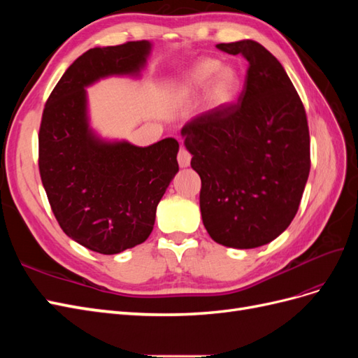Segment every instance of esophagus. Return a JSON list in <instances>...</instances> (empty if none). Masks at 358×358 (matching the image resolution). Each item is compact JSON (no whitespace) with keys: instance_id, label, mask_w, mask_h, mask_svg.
<instances>
[{"instance_id":"obj_1","label":"esophagus","mask_w":358,"mask_h":358,"mask_svg":"<svg viewBox=\"0 0 358 358\" xmlns=\"http://www.w3.org/2000/svg\"><path fill=\"white\" fill-rule=\"evenodd\" d=\"M178 161H179L180 167H188L191 162V154L183 146H180L179 152H178Z\"/></svg>"}]
</instances>
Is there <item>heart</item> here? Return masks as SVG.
Segmentation results:
<instances>
[{"label": "heart", "instance_id": "b5f03b06", "mask_svg": "<svg viewBox=\"0 0 358 358\" xmlns=\"http://www.w3.org/2000/svg\"><path fill=\"white\" fill-rule=\"evenodd\" d=\"M208 82L206 99L212 106H222L231 99L236 91L237 74L231 67H220V62L216 59H203L187 74L183 91L196 92Z\"/></svg>", "mask_w": 358, "mask_h": 358}]
</instances>
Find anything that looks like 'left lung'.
<instances>
[{
	"label": "left lung",
	"instance_id": "1",
	"mask_svg": "<svg viewBox=\"0 0 358 358\" xmlns=\"http://www.w3.org/2000/svg\"><path fill=\"white\" fill-rule=\"evenodd\" d=\"M218 48L248 61L234 104L182 128L201 179L203 224L216 243L249 249L272 242L294 220L310 170L305 106L280 62L259 43Z\"/></svg>",
	"mask_w": 358,
	"mask_h": 358
}]
</instances>
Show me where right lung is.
Returning a JSON list of instances; mask_svg holds the SVG:
<instances>
[{
  "label": "right lung",
  "mask_w": 358,
  "mask_h": 358,
  "mask_svg": "<svg viewBox=\"0 0 358 358\" xmlns=\"http://www.w3.org/2000/svg\"><path fill=\"white\" fill-rule=\"evenodd\" d=\"M149 50L146 40L90 49L64 73L43 109L38 170L52 212L73 241L106 255L149 237L157 206L179 170V143L171 137L148 148L101 142L88 128L85 86L137 73Z\"/></svg>",
  "instance_id": "right-lung-1"
}]
</instances>
